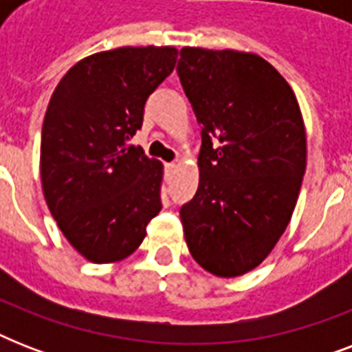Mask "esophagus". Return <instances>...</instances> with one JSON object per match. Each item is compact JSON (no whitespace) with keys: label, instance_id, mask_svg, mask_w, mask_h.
Here are the masks:
<instances>
[{"label":"esophagus","instance_id":"obj_1","mask_svg":"<svg viewBox=\"0 0 352 352\" xmlns=\"http://www.w3.org/2000/svg\"><path fill=\"white\" fill-rule=\"evenodd\" d=\"M175 168H177L175 162H168V164H166V170H168V171H173Z\"/></svg>","mask_w":352,"mask_h":352}]
</instances>
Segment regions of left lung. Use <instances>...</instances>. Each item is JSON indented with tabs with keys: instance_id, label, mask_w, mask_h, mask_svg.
Segmentation results:
<instances>
[{
	"instance_id": "1",
	"label": "left lung",
	"mask_w": 352,
	"mask_h": 352,
	"mask_svg": "<svg viewBox=\"0 0 352 352\" xmlns=\"http://www.w3.org/2000/svg\"><path fill=\"white\" fill-rule=\"evenodd\" d=\"M203 126L199 188L181 208L188 250L219 278L259 267L289 226L307 133L289 82L254 52L184 47L177 65Z\"/></svg>"
}]
</instances>
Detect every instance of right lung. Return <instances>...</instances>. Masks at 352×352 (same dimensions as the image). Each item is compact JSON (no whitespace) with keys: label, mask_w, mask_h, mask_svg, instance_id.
<instances>
[{"label":"right lung","mask_w":352,"mask_h":352,"mask_svg":"<svg viewBox=\"0 0 352 352\" xmlns=\"http://www.w3.org/2000/svg\"><path fill=\"white\" fill-rule=\"evenodd\" d=\"M177 52L168 45L95 52L52 93L41 127V188L58 228L87 261L131 256L162 208L164 166L126 142Z\"/></svg>","instance_id":"add662e5"}]
</instances>
